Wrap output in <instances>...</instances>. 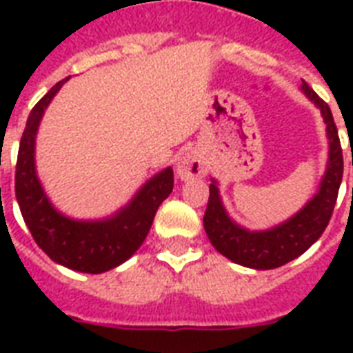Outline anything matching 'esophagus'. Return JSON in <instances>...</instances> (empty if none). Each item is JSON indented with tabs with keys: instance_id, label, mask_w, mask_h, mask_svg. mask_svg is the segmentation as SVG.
<instances>
[{
	"instance_id": "34e87169",
	"label": "esophagus",
	"mask_w": 353,
	"mask_h": 353,
	"mask_svg": "<svg viewBox=\"0 0 353 353\" xmlns=\"http://www.w3.org/2000/svg\"><path fill=\"white\" fill-rule=\"evenodd\" d=\"M176 174L181 177L183 181L188 179H196V177H203L207 174V165L205 161L199 157L198 152L194 150H187L179 155V159L176 163Z\"/></svg>"
}]
</instances>
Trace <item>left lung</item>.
<instances>
[{"label": "left lung", "mask_w": 353, "mask_h": 353, "mask_svg": "<svg viewBox=\"0 0 353 353\" xmlns=\"http://www.w3.org/2000/svg\"><path fill=\"white\" fill-rule=\"evenodd\" d=\"M301 91L321 110L328 137V165L317 194L296 214L265 231H249L227 214L220 188L210 179V196L203 216L205 232L218 252L231 262L251 269H274L295 260L321 238L334 212L343 181V150L328 104L302 82Z\"/></svg>", "instance_id": "8db88e82"}]
</instances>
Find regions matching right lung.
Returning <instances> with one entry per match:
<instances>
[{"label": "right lung", "mask_w": 353, "mask_h": 353, "mask_svg": "<svg viewBox=\"0 0 353 353\" xmlns=\"http://www.w3.org/2000/svg\"><path fill=\"white\" fill-rule=\"evenodd\" d=\"M68 80L52 85L27 119L16 163V199L30 234L52 262L99 274L126 262L143 245L155 212L174 188V172L170 166L157 172L122 209L102 220H74L54 209L36 174V133L47 106Z\"/></svg>", "instance_id": "add662e5"}]
</instances>
